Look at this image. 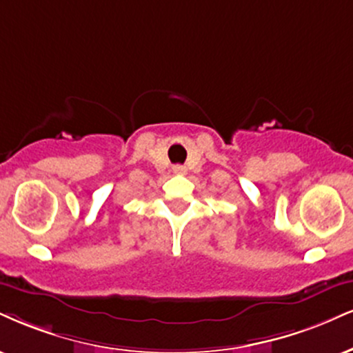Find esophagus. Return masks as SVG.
<instances>
[{
  "mask_svg": "<svg viewBox=\"0 0 353 353\" xmlns=\"http://www.w3.org/2000/svg\"><path fill=\"white\" fill-rule=\"evenodd\" d=\"M174 172H176V174H184V168H182V165H176V168H174Z\"/></svg>",
  "mask_w": 353,
  "mask_h": 353,
  "instance_id": "obj_1",
  "label": "esophagus"
}]
</instances>
